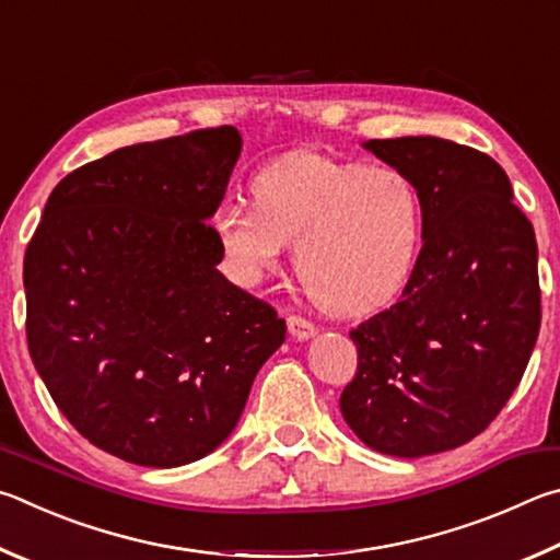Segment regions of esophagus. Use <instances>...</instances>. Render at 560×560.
<instances>
[{
	"label": "esophagus",
	"mask_w": 560,
	"mask_h": 560,
	"mask_svg": "<svg viewBox=\"0 0 560 560\" xmlns=\"http://www.w3.org/2000/svg\"><path fill=\"white\" fill-rule=\"evenodd\" d=\"M288 329H290V335L295 337V339H300V341H305V339L317 335V327L312 325L310 319L300 317V315H290L288 317Z\"/></svg>",
	"instance_id": "1"
}]
</instances>
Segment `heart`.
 <instances>
[{
  "instance_id": "b5f03b06",
  "label": "heart",
  "mask_w": 560,
  "mask_h": 560,
  "mask_svg": "<svg viewBox=\"0 0 560 560\" xmlns=\"http://www.w3.org/2000/svg\"><path fill=\"white\" fill-rule=\"evenodd\" d=\"M255 203L213 215L235 280L258 282L295 245L298 278L317 307L361 315L406 285L423 238V199L404 172L295 152L255 176Z\"/></svg>"
}]
</instances>
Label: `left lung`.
Wrapping results in <instances>:
<instances>
[{"label":"left lung","mask_w":560,"mask_h":560,"mask_svg":"<svg viewBox=\"0 0 560 560\" xmlns=\"http://www.w3.org/2000/svg\"><path fill=\"white\" fill-rule=\"evenodd\" d=\"M423 199V248L404 298L349 331L357 376L339 408L394 457L459 447L522 381L541 327L534 225L492 156L440 137L369 140Z\"/></svg>","instance_id":"1"}]
</instances>
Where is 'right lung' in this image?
Listing matches in <instances>:
<instances>
[{"label":"right lung","mask_w":560,"mask_h":560,"mask_svg":"<svg viewBox=\"0 0 560 560\" xmlns=\"http://www.w3.org/2000/svg\"><path fill=\"white\" fill-rule=\"evenodd\" d=\"M238 154L231 125L122 147L58 182L28 241V354L68 423L125 463L213 453L285 341L215 270L209 219Z\"/></svg>","instance_id":"add662e5"}]
</instances>
